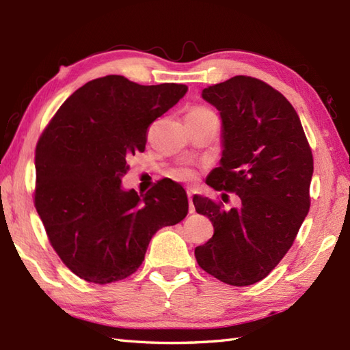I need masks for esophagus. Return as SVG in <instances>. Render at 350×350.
<instances>
[{
    "label": "esophagus",
    "instance_id": "34e87169",
    "mask_svg": "<svg viewBox=\"0 0 350 350\" xmlns=\"http://www.w3.org/2000/svg\"><path fill=\"white\" fill-rule=\"evenodd\" d=\"M188 198H189V213H194L196 212V207L194 203H192V196H194V189H188Z\"/></svg>",
    "mask_w": 350,
    "mask_h": 350
}]
</instances>
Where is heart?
<instances>
[{
	"label": "heart",
	"mask_w": 350,
	"mask_h": 350,
	"mask_svg": "<svg viewBox=\"0 0 350 350\" xmlns=\"http://www.w3.org/2000/svg\"><path fill=\"white\" fill-rule=\"evenodd\" d=\"M206 111H209V109H204V108H196V109H192L189 114H196V113H206ZM192 176H194V173H192V171L189 170V168H179L174 173V177H177V179H180V180H189V179H192Z\"/></svg>",
	"instance_id": "obj_1"
}]
</instances>
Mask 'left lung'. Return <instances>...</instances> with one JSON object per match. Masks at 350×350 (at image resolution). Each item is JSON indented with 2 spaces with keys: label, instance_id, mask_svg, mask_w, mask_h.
Listing matches in <instances>:
<instances>
[{
  "label": "left lung",
  "instance_id": "obj_1",
  "mask_svg": "<svg viewBox=\"0 0 350 350\" xmlns=\"http://www.w3.org/2000/svg\"><path fill=\"white\" fill-rule=\"evenodd\" d=\"M202 98L219 111L222 156L206 183L239 196L230 211L194 196L213 236L196 248L202 269L230 286L263 280L292 247L310 211L313 154L295 108L251 77L207 87Z\"/></svg>",
  "mask_w": 350,
  "mask_h": 350
}]
</instances>
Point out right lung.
<instances>
[{"instance_id":"add662e5","label":"right lung","mask_w":350,"mask_h":350,"mask_svg":"<svg viewBox=\"0 0 350 350\" xmlns=\"http://www.w3.org/2000/svg\"><path fill=\"white\" fill-rule=\"evenodd\" d=\"M188 92L93 79L66 100L36 147L34 204L52 248L88 282L107 284L141 266L159 228L188 215L183 187L162 179L138 196L123 189L126 159L144 152L147 128Z\"/></svg>"}]
</instances>
